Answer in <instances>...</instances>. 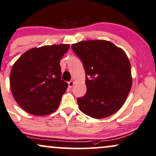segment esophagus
I'll list each match as a JSON object with an SVG mask.
<instances>
[{
  "mask_svg": "<svg viewBox=\"0 0 156 156\" xmlns=\"http://www.w3.org/2000/svg\"><path fill=\"white\" fill-rule=\"evenodd\" d=\"M74 83H75V82L73 81V80H71V81L68 82V87L69 88H72L73 85H74Z\"/></svg>",
  "mask_w": 156,
  "mask_h": 156,
  "instance_id": "34e87169",
  "label": "esophagus"
}]
</instances>
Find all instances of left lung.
<instances>
[{"label":"left lung","mask_w":156,"mask_h":156,"mask_svg":"<svg viewBox=\"0 0 156 156\" xmlns=\"http://www.w3.org/2000/svg\"><path fill=\"white\" fill-rule=\"evenodd\" d=\"M83 64L86 93L78 98L80 111L94 119L115 113L132 85L131 64L121 48L105 40L83 41L71 46Z\"/></svg>","instance_id":"left-lung-1"}]
</instances>
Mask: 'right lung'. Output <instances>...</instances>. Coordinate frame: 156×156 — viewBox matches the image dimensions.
Returning <instances> with one entry per match:
<instances>
[{
    "instance_id": "1",
    "label": "right lung",
    "mask_w": 156,
    "mask_h": 156,
    "mask_svg": "<svg viewBox=\"0 0 156 156\" xmlns=\"http://www.w3.org/2000/svg\"><path fill=\"white\" fill-rule=\"evenodd\" d=\"M69 44L47 45L25 51L13 65L10 88L16 103L28 113L48 115L59 105L67 83L59 62Z\"/></svg>"
}]
</instances>
